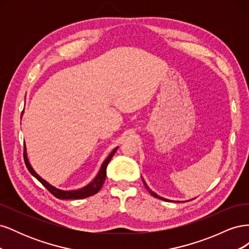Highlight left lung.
<instances>
[{
    "label": "left lung",
    "mask_w": 249,
    "mask_h": 249,
    "mask_svg": "<svg viewBox=\"0 0 249 249\" xmlns=\"http://www.w3.org/2000/svg\"><path fill=\"white\" fill-rule=\"evenodd\" d=\"M142 180H143V184H144V186H145V188H146V189H147V191L150 193V194H152L153 195V196L154 197H156V198H160V199H162V200H165V201H170L169 199H166V198H164V197H161V196H159V195H158V194H156L154 191H152V190H150L149 189V187L146 185V183H145V180L144 179H143L142 178Z\"/></svg>",
    "instance_id": "8db88e82"
}]
</instances>
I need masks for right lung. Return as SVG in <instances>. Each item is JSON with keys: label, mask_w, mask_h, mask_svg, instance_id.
<instances>
[{"label": "right lung", "mask_w": 249, "mask_h": 249, "mask_svg": "<svg viewBox=\"0 0 249 249\" xmlns=\"http://www.w3.org/2000/svg\"><path fill=\"white\" fill-rule=\"evenodd\" d=\"M24 113V111H22ZM22 115V114H21ZM118 146L115 147L114 149L112 150L111 154L106 158V160H105L102 164V166L99 170V173H97L96 177L90 182L88 185H86L85 187L80 188V189H76V190H61V189H58V188L54 187L53 185H51L50 183H48L46 179H43L39 175H37L35 172V170L33 169V167L31 166V164H30L29 160H28V156H27V150H26V145H25V150H24V160L26 163V166L28 168V170L30 171L31 175L36 178L37 179L39 180V182L47 188V189L54 195L55 197L59 198V199H81V198H86L91 196V195L95 194L101 190L102 186L105 183V179H106V175H107V166L110 162V160L112 159V157L114 156L115 152L117 150Z\"/></svg>", "instance_id": "add662e5"}]
</instances>
